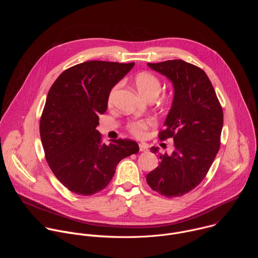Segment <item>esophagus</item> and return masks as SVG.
Instances as JSON below:
<instances>
[{"label":"esophagus","mask_w":258,"mask_h":258,"mask_svg":"<svg viewBox=\"0 0 258 258\" xmlns=\"http://www.w3.org/2000/svg\"><path fill=\"white\" fill-rule=\"evenodd\" d=\"M139 148H140V151H142V152L148 151V146H147V144H145V143H141L139 145Z\"/></svg>","instance_id":"1"}]
</instances>
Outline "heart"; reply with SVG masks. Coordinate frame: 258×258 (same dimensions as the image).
<instances>
[{
  "label": "heart",
  "instance_id": "b5f03b06",
  "mask_svg": "<svg viewBox=\"0 0 258 258\" xmlns=\"http://www.w3.org/2000/svg\"><path fill=\"white\" fill-rule=\"evenodd\" d=\"M135 84L138 91L147 99L150 97H157L161 91V83L159 79L150 72H140L135 78ZM121 87V83H117L114 85L108 94V103L111 104L115 96ZM155 120L153 118H144V119H136L131 121L127 124L128 131L136 137L142 138L145 136L146 132L151 126L155 125Z\"/></svg>",
  "mask_w": 258,
  "mask_h": 258
}]
</instances>
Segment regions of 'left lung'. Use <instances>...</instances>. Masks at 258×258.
Listing matches in <instances>:
<instances>
[{"label":"left lung","mask_w":258,"mask_h":258,"mask_svg":"<svg viewBox=\"0 0 258 258\" xmlns=\"http://www.w3.org/2000/svg\"><path fill=\"white\" fill-rule=\"evenodd\" d=\"M171 81L174 96L160 131L161 141L173 138L174 150L161 154L160 164L147 174L153 191L180 197L195 189L206 176L220 146L223 108L204 70L180 59L148 63ZM151 152L158 148L152 147Z\"/></svg>","instance_id":"left-lung-1"}]
</instances>
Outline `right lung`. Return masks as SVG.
<instances>
[{
  "mask_svg": "<svg viewBox=\"0 0 258 258\" xmlns=\"http://www.w3.org/2000/svg\"><path fill=\"white\" fill-rule=\"evenodd\" d=\"M135 63L87 61L64 70L52 85L40 120L46 160L62 185L83 196L107 187L119 161L139 152L133 140L106 145L96 130L108 94Z\"/></svg>",
  "mask_w": 258,
  "mask_h": 258,
  "instance_id": "add662e5",
  "label": "right lung"
}]
</instances>
